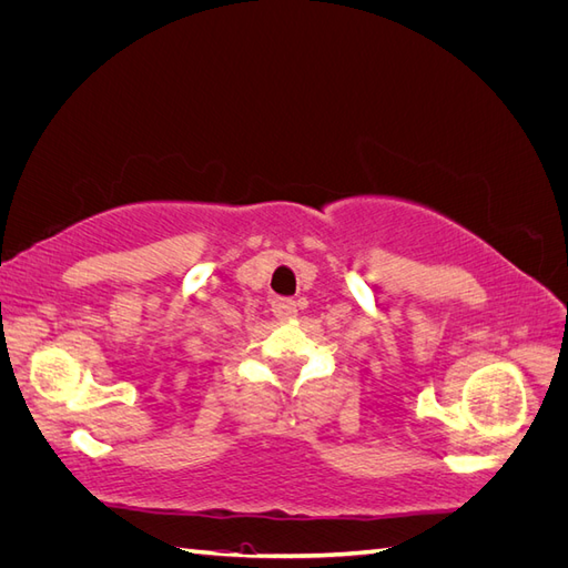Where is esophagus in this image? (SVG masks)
I'll return each instance as SVG.
<instances>
[{"mask_svg":"<svg viewBox=\"0 0 568 568\" xmlns=\"http://www.w3.org/2000/svg\"><path fill=\"white\" fill-rule=\"evenodd\" d=\"M272 313L277 315V320H282V322H288V320H294L296 317V301H291V298H274L272 301Z\"/></svg>","mask_w":568,"mask_h":568,"instance_id":"1","label":"esophagus"}]
</instances>
